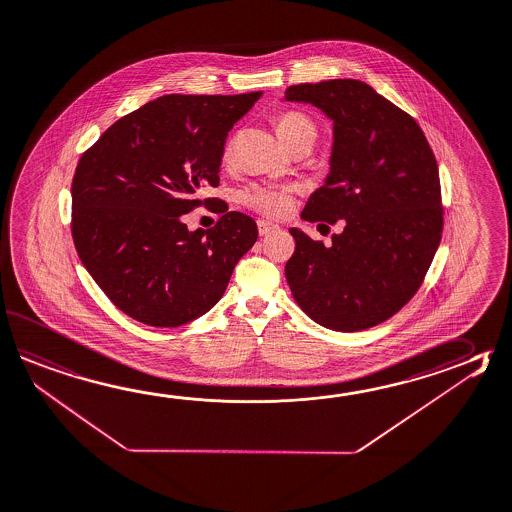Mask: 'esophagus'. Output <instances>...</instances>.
<instances>
[{"label": "esophagus", "mask_w": 512, "mask_h": 512, "mask_svg": "<svg viewBox=\"0 0 512 512\" xmlns=\"http://www.w3.org/2000/svg\"><path fill=\"white\" fill-rule=\"evenodd\" d=\"M257 230H259V235L264 237V235H268L272 231L279 230V226L273 224V222H268V220H257Z\"/></svg>", "instance_id": "esophagus-1"}]
</instances>
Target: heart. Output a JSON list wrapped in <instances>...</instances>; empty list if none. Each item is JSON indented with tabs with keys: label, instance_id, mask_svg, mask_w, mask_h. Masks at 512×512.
I'll list each match as a JSON object with an SVG mask.
<instances>
[{
	"label": "heart",
	"instance_id": "1",
	"mask_svg": "<svg viewBox=\"0 0 512 512\" xmlns=\"http://www.w3.org/2000/svg\"><path fill=\"white\" fill-rule=\"evenodd\" d=\"M275 131L282 140L284 146L290 147L301 142L312 144L317 138V127L310 116L304 115L301 111H282L273 120ZM231 147H226L224 160H230ZM240 202L246 208L253 209L266 217H282L286 215L293 206V189L284 186H259L253 184L250 188L242 189L239 195Z\"/></svg>",
	"mask_w": 512,
	"mask_h": 512
}]
</instances>
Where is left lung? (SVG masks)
Wrapping results in <instances>:
<instances>
[{"mask_svg": "<svg viewBox=\"0 0 512 512\" xmlns=\"http://www.w3.org/2000/svg\"><path fill=\"white\" fill-rule=\"evenodd\" d=\"M286 100L334 122L326 184L303 217L343 231L324 246L290 230L293 299L315 323L357 332L390 319L416 295L438 250L443 206L436 157L412 116L359 80L290 85Z\"/></svg>", "mask_w": 512, "mask_h": 512, "instance_id": "obj_1", "label": "left lung"}]
</instances>
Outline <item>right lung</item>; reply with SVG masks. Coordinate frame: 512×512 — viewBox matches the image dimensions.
I'll return each instance as SVG.
<instances>
[{
  "label": "right lung",
  "mask_w": 512,
  "mask_h": 512,
  "mask_svg": "<svg viewBox=\"0 0 512 512\" xmlns=\"http://www.w3.org/2000/svg\"><path fill=\"white\" fill-rule=\"evenodd\" d=\"M261 91L166 94L116 120L78 160L71 233L85 270L138 323L175 328L213 308L255 220L226 211L211 230L184 217L217 199L224 144Z\"/></svg>",
  "instance_id": "right-lung-1"
}]
</instances>
